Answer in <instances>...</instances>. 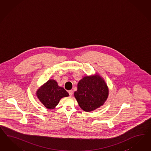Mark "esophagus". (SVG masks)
<instances>
[{
	"label": "esophagus",
	"mask_w": 151,
	"mask_h": 151,
	"mask_svg": "<svg viewBox=\"0 0 151 151\" xmlns=\"http://www.w3.org/2000/svg\"><path fill=\"white\" fill-rule=\"evenodd\" d=\"M68 92H69V94L70 96H71L73 95V90H70V91H68Z\"/></svg>",
	"instance_id": "1"
}]
</instances>
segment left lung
<instances>
[{"instance_id": "1", "label": "left lung", "mask_w": 151, "mask_h": 151, "mask_svg": "<svg viewBox=\"0 0 151 151\" xmlns=\"http://www.w3.org/2000/svg\"><path fill=\"white\" fill-rule=\"evenodd\" d=\"M109 95V88L99 73L86 76L78 82V90L74 92L80 107L90 112L102 106Z\"/></svg>"}]
</instances>
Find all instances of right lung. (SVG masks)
<instances>
[{"label":"right lung","mask_w":151,"mask_h":151,"mask_svg":"<svg viewBox=\"0 0 151 151\" xmlns=\"http://www.w3.org/2000/svg\"><path fill=\"white\" fill-rule=\"evenodd\" d=\"M36 96L39 101L48 109H53L61 98L69 96L62 87L58 86L57 82L49 79L37 90Z\"/></svg>","instance_id":"add662e5"}]
</instances>
